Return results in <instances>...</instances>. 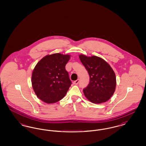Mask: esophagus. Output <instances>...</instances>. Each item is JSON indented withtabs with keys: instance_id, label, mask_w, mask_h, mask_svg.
Segmentation results:
<instances>
[{
	"instance_id": "1",
	"label": "esophagus",
	"mask_w": 146,
	"mask_h": 146,
	"mask_svg": "<svg viewBox=\"0 0 146 146\" xmlns=\"http://www.w3.org/2000/svg\"><path fill=\"white\" fill-rule=\"evenodd\" d=\"M79 79H77L76 81H74V82H73V84L77 85L79 83Z\"/></svg>"
}]
</instances>
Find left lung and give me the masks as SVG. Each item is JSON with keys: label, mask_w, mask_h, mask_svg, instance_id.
Returning a JSON list of instances; mask_svg holds the SVG:
<instances>
[{"label": "left lung", "mask_w": 146, "mask_h": 146, "mask_svg": "<svg viewBox=\"0 0 146 146\" xmlns=\"http://www.w3.org/2000/svg\"><path fill=\"white\" fill-rule=\"evenodd\" d=\"M90 76V82L83 89L85 96L90 102L104 103L113 96L116 88V76L110 65L96 56H79Z\"/></svg>", "instance_id": "obj_1"}]
</instances>
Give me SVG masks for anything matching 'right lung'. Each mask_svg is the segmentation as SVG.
<instances>
[{
  "label": "right lung",
  "mask_w": 146,
  "mask_h": 146,
  "mask_svg": "<svg viewBox=\"0 0 146 146\" xmlns=\"http://www.w3.org/2000/svg\"><path fill=\"white\" fill-rule=\"evenodd\" d=\"M70 55L60 53L44 57L32 72V84L36 96L47 104L62 100L67 94L72 82L65 68Z\"/></svg>",
  "instance_id": "add662e5"
}]
</instances>
